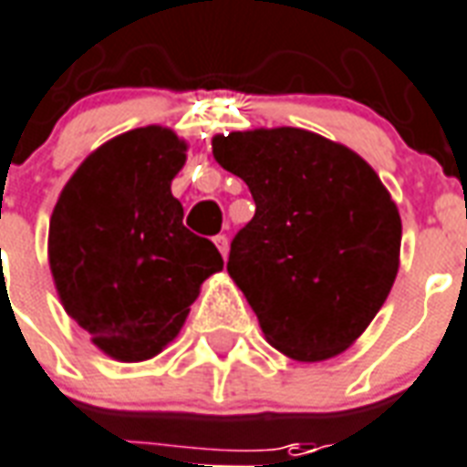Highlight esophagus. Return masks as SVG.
<instances>
[{
	"label": "esophagus",
	"instance_id": "esophagus-1",
	"mask_svg": "<svg viewBox=\"0 0 467 467\" xmlns=\"http://www.w3.org/2000/svg\"><path fill=\"white\" fill-rule=\"evenodd\" d=\"M214 244H216V248H219V253H222L223 257L229 255V238L223 236V234H219V236H214Z\"/></svg>",
	"mask_w": 467,
	"mask_h": 467
}]
</instances>
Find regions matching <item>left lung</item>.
Returning <instances> with one entry per match:
<instances>
[{"label":"left lung","mask_w":467,"mask_h":467,"mask_svg":"<svg viewBox=\"0 0 467 467\" xmlns=\"http://www.w3.org/2000/svg\"><path fill=\"white\" fill-rule=\"evenodd\" d=\"M212 151L255 200L226 270L267 342L298 361L345 352L400 263V214L381 178L352 149L298 128L216 134Z\"/></svg>","instance_id":"obj_1"}]
</instances>
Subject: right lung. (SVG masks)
<instances>
[{
	"mask_svg": "<svg viewBox=\"0 0 467 467\" xmlns=\"http://www.w3.org/2000/svg\"><path fill=\"white\" fill-rule=\"evenodd\" d=\"M185 151L169 128L130 130L86 156L52 210L47 257L62 306L118 361L161 352L223 267L171 195Z\"/></svg>",
	"mask_w": 467,
	"mask_h": 467,
	"instance_id": "1",
	"label": "right lung"
}]
</instances>
